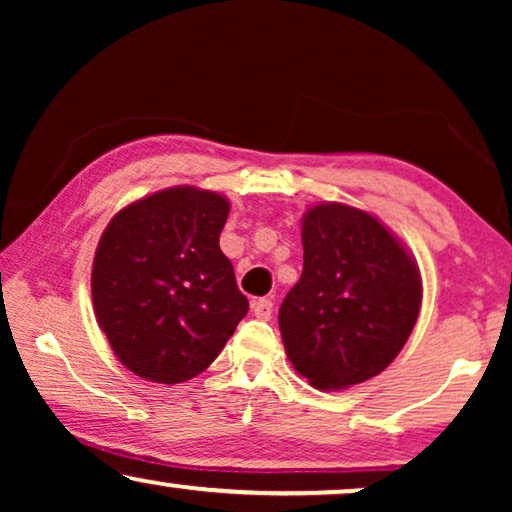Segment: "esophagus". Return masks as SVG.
I'll return each mask as SVG.
<instances>
[{
	"mask_svg": "<svg viewBox=\"0 0 512 512\" xmlns=\"http://www.w3.org/2000/svg\"><path fill=\"white\" fill-rule=\"evenodd\" d=\"M251 310H254L258 319L268 321L272 317V300L270 298H256L254 303H251Z\"/></svg>",
	"mask_w": 512,
	"mask_h": 512,
	"instance_id": "34e87169",
	"label": "esophagus"
}]
</instances>
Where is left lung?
<instances>
[{
	"label": "left lung",
	"instance_id": "left-lung-1",
	"mask_svg": "<svg viewBox=\"0 0 512 512\" xmlns=\"http://www.w3.org/2000/svg\"><path fill=\"white\" fill-rule=\"evenodd\" d=\"M303 275L279 307L289 361L317 389L380 375L422 305L415 258L375 216L324 202L303 216Z\"/></svg>",
	"mask_w": 512,
	"mask_h": 512
}]
</instances>
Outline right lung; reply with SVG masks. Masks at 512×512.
<instances>
[{"mask_svg": "<svg viewBox=\"0 0 512 512\" xmlns=\"http://www.w3.org/2000/svg\"><path fill=\"white\" fill-rule=\"evenodd\" d=\"M230 205L193 186L165 188L109 221L93 261L97 324L144 380L200 375L249 312L219 247Z\"/></svg>", "mask_w": 512, "mask_h": 512, "instance_id": "right-lung-1", "label": "right lung"}]
</instances>
